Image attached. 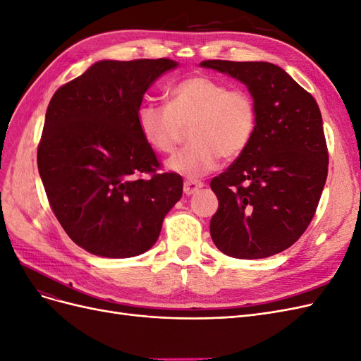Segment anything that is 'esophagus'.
<instances>
[{
    "instance_id": "obj_1",
    "label": "esophagus",
    "mask_w": 361,
    "mask_h": 361,
    "mask_svg": "<svg viewBox=\"0 0 361 361\" xmlns=\"http://www.w3.org/2000/svg\"><path fill=\"white\" fill-rule=\"evenodd\" d=\"M202 187H203V182L195 180V179H187L183 182V192L187 195H191L197 192Z\"/></svg>"
}]
</instances>
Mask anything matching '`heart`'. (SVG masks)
I'll return each instance as SVG.
<instances>
[{
    "label": "heart",
    "instance_id": "obj_1",
    "mask_svg": "<svg viewBox=\"0 0 361 361\" xmlns=\"http://www.w3.org/2000/svg\"><path fill=\"white\" fill-rule=\"evenodd\" d=\"M138 129L152 150L171 154L190 126L191 143L167 162L188 178L214 171L221 157L243 155L255 135L257 110L253 96L207 75H191L170 87L166 104L138 108Z\"/></svg>",
    "mask_w": 361,
    "mask_h": 361
}]
</instances>
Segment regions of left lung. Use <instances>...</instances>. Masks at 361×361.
I'll return each mask as SVG.
<instances>
[{
	"label": "left lung",
	"instance_id": "8db88e82",
	"mask_svg": "<svg viewBox=\"0 0 361 361\" xmlns=\"http://www.w3.org/2000/svg\"><path fill=\"white\" fill-rule=\"evenodd\" d=\"M200 66L244 82L257 110L248 147L211 180L218 197L212 241L231 257L277 255L309 227L326 180L329 149L319 106L272 63L204 60Z\"/></svg>",
	"mask_w": 361,
	"mask_h": 361
}]
</instances>
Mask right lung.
<instances>
[{"label": "right lung", "mask_w": 361, "mask_h": 361, "mask_svg": "<svg viewBox=\"0 0 361 361\" xmlns=\"http://www.w3.org/2000/svg\"><path fill=\"white\" fill-rule=\"evenodd\" d=\"M176 66L170 59L97 61L48 105L40 178L64 232L92 255L145 253L182 197V178L158 171L161 162L137 120L149 85Z\"/></svg>", "instance_id": "obj_1"}]
</instances>
